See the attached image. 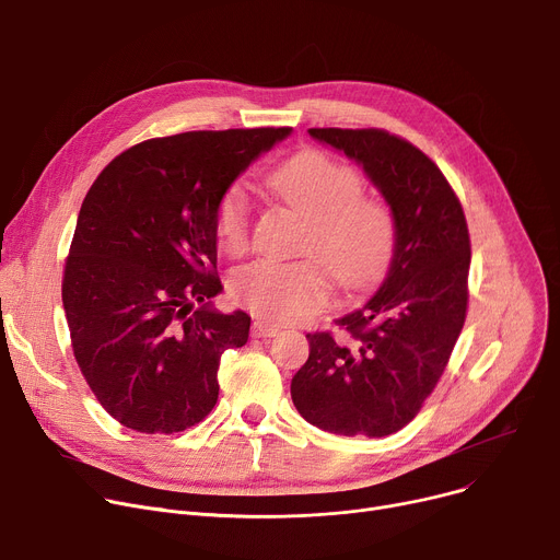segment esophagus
<instances>
[{"label": "esophagus", "instance_id": "34e87169", "mask_svg": "<svg viewBox=\"0 0 560 560\" xmlns=\"http://www.w3.org/2000/svg\"><path fill=\"white\" fill-rule=\"evenodd\" d=\"M279 330L281 328L277 324H270V322H264V319H256L252 324V335H254V338H275Z\"/></svg>", "mask_w": 560, "mask_h": 560}]
</instances>
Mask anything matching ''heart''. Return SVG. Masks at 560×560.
I'll use <instances>...</instances> for the list:
<instances>
[{"mask_svg": "<svg viewBox=\"0 0 560 560\" xmlns=\"http://www.w3.org/2000/svg\"><path fill=\"white\" fill-rule=\"evenodd\" d=\"M272 191L306 215L300 252L315 259L260 258L232 277L234 300L266 322H300L322 311L330 296L326 269L347 292L383 279L396 252L392 205L362 191L360 173L319 151H302L270 175ZM249 205L241 186L215 207V238L228 254L249 245Z\"/></svg>", "mask_w": 560, "mask_h": 560, "instance_id": "heart-1", "label": "heart"}]
</instances>
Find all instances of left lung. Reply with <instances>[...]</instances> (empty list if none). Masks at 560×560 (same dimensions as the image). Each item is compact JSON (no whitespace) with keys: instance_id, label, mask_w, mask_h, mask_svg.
<instances>
[{"instance_id":"8db88e82","label":"left lung","mask_w":560,"mask_h":560,"mask_svg":"<svg viewBox=\"0 0 560 560\" xmlns=\"http://www.w3.org/2000/svg\"><path fill=\"white\" fill-rule=\"evenodd\" d=\"M362 164L396 215L385 283L332 330L306 338L311 353L290 394L308 423L345 436L405 428L434 392L468 311L470 236L462 202L415 143L381 128H311Z\"/></svg>"}]
</instances>
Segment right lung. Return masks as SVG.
Returning <instances> with one entry per match:
<instances>
[{
	"mask_svg": "<svg viewBox=\"0 0 560 560\" xmlns=\"http://www.w3.org/2000/svg\"><path fill=\"white\" fill-rule=\"evenodd\" d=\"M290 128L196 130L141 141L83 200L62 272L73 358L105 412L145 434L200 423L218 366L249 338V315H220L215 207Z\"/></svg>",
	"mask_w": 560,
	"mask_h": 560,
	"instance_id": "obj_1",
	"label": "right lung"
}]
</instances>
